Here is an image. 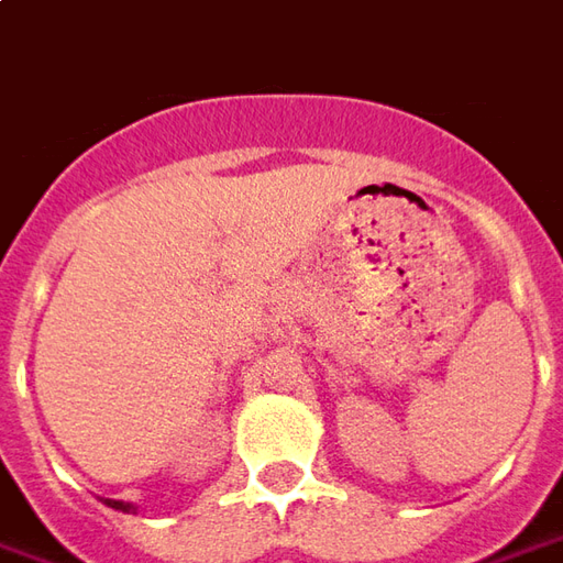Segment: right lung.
Returning a JSON list of instances; mask_svg holds the SVG:
<instances>
[{
	"label": "right lung",
	"instance_id": "1",
	"mask_svg": "<svg viewBox=\"0 0 563 563\" xmlns=\"http://www.w3.org/2000/svg\"><path fill=\"white\" fill-rule=\"evenodd\" d=\"M104 505H108V508H114V511H126V515H130V511H132V505H130V501L104 499Z\"/></svg>",
	"mask_w": 563,
	"mask_h": 563
}]
</instances>
